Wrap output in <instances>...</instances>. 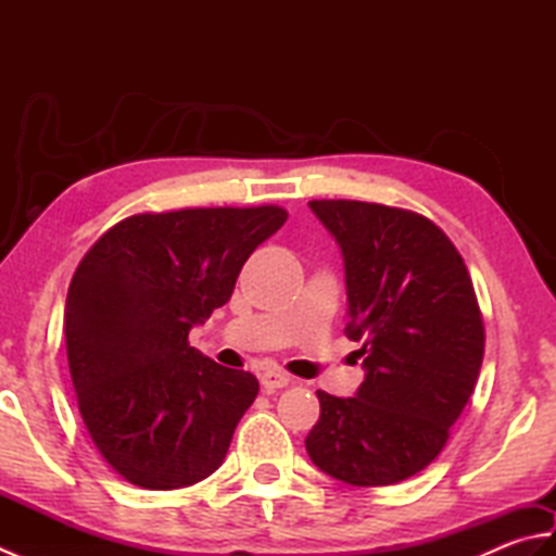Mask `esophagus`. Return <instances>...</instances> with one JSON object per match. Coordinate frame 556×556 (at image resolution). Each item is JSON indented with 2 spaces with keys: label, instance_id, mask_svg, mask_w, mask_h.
<instances>
[{
  "label": "esophagus",
  "instance_id": "esophagus-1",
  "mask_svg": "<svg viewBox=\"0 0 556 556\" xmlns=\"http://www.w3.org/2000/svg\"><path fill=\"white\" fill-rule=\"evenodd\" d=\"M260 384H263L265 392H275V389H285L289 384V375L281 370H265L260 375Z\"/></svg>",
  "mask_w": 556,
  "mask_h": 556
}]
</instances>
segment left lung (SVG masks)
Listing matches in <instances>:
<instances>
[{
    "instance_id": "left-lung-1",
    "label": "left lung",
    "mask_w": 556,
    "mask_h": 556,
    "mask_svg": "<svg viewBox=\"0 0 556 556\" xmlns=\"http://www.w3.org/2000/svg\"><path fill=\"white\" fill-rule=\"evenodd\" d=\"M344 253L346 337L361 341L365 382L339 399L317 392L305 437L313 464L356 488L394 485L444 448L473 394L485 325L464 257L413 210L311 200Z\"/></svg>"
}]
</instances>
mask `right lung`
I'll return each instance as SVG.
<instances>
[{
	"instance_id": "right-lung-1",
	"label": "right lung",
	"mask_w": 556,
	"mask_h": 556,
	"mask_svg": "<svg viewBox=\"0 0 556 556\" xmlns=\"http://www.w3.org/2000/svg\"><path fill=\"white\" fill-rule=\"evenodd\" d=\"M287 217L279 205L138 212L83 255L64 311L71 382L92 444L131 485L179 490L222 466L260 384L188 332Z\"/></svg>"
}]
</instances>
